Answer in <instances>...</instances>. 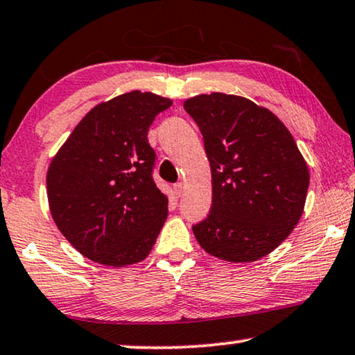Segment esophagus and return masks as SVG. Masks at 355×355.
<instances>
[{"instance_id": "1", "label": "esophagus", "mask_w": 355, "mask_h": 355, "mask_svg": "<svg viewBox=\"0 0 355 355\" xmlns=\"http://www.w3.org/2000/svg\"><path fill=\"white\" fill-rule=\"evenodd\" d=\"M183 183L182 182H178V183H175V184H173V194H175L177 196V198H180V196H182L183 194Z\"/></svg>"}]
</instances>
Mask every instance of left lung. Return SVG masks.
<instances>
[{
  "label": "left lung",
  "instance_id": "8db88e82",
  "mask_svg": "<svg viewBox=\"0 0 355 355\" xmlns=\"http://www.w3.org/2000/svg\"><path fill=\"white\" fill-rule=\"evenodd\" d=\"M199 125L211 171V209L193 226L199 245L225 261L266 257L303 215L309 171L271 111L221 92L183 103Z\"/></svg>",
  "mask_w": 355,
  "mask_h": 355
}]
</instances>
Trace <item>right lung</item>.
I'll use <instances>...</instances> for the list:
<instances>
[{"label":"right lung","mask_w":355,"mask_h":355,"mask_svg":"<svg viewBox=\"0 0 355 355\" xmlns=\"http://www.w3.org/2000/svg\"><path fill=\"white\" fill-rule=\"evenodd\" d=\"M172 100L132 91L81 119L47 171L52 218L95 263L121 268L150 255L167 218V196L153 180L148 130Z\"/></svg>","instance_id":"obj_1"}]
</instances>
